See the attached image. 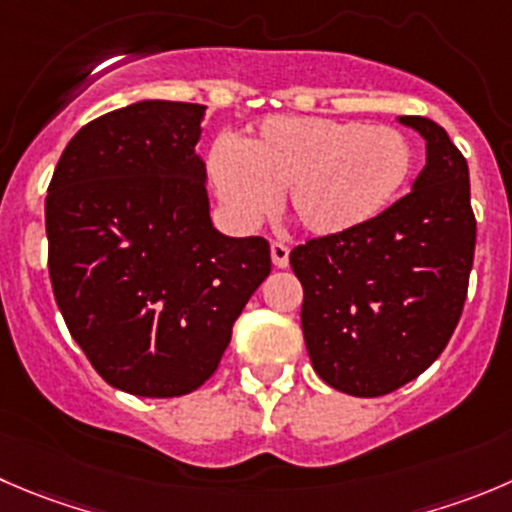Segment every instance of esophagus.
Instances as JSON below:
<instances>
[{
	"label": "esophagus",
	"instance_id": "obj_1",
	"mask_svg": "<svg viewBox=\"0 0 512 512\" xmlns=\"http://www.w3.org/2000/svg\"><path fill=\"white\" fill-rule=\"evenodd\" d=\"M270 257H272V265L275 267H287L290 265V250H287L285 245H282V242H272L270 245Z\"/></svg>",
	"mask_w": 512,
	"mask_h": 512
}]
</instances>
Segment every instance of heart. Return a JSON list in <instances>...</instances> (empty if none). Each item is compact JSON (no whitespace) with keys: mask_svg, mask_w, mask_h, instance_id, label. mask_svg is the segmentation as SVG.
<instances>
[{"mask_svg":"<svg viewBox=\"0 0 512 512\" xmlns=\"http://www.w3.org/2000/svg\"><path fill=\"white\" fill-rule=\"evenodd\" d=\"M210 180L227 215L260 225L285 197V215L317 240L362 230L395 202L413 172V147L393 127L330 117H272L255 135L215 145Z\"/></svg>","mask_w":512,"mask_h":512,"instance_id":"1","label":"heart"}]
</instances>
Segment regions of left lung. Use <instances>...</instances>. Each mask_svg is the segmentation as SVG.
I'll list each match as a JSON object with an SVG mask.
<instances>
[{
    "label": "left lung",
    "mask_w": 512,
    "mask_h": 512,
    "mask_svg": "<svg viewBox=\"0 0 512 512\" xmlns=\"http://www.w3.org/2000/svg\"><path fill=\"white\" fill-rule=\"evenodd\" d=\"M398 122L423 137L428 155L408 195L362 230L290 252L312 367L355 398L393 393L438 360L473 267L468 162L433 119Z\"/></svg>",
    "instance_id": "left-lung-1"
}]
</instances>
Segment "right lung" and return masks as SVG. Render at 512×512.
<instances>
[{
    "instance_id": "obj_1",
    "label": "right lung",
    "mask_w": 512,
    "mask_h": 512,
    "mask_svg": "<svg viewBox=\"0 0 512 512\" xmlns=\"http://www.w3.org/2000/svg\"><path fill=\"white\" fill-rule=\"evenodd\" d=\"M205 104L142 99L84 124L44 202L54 300L94 370L140 398H177L217 370L270 275L262 237L215 230Z\"/></svg>"
}]
</instances>
